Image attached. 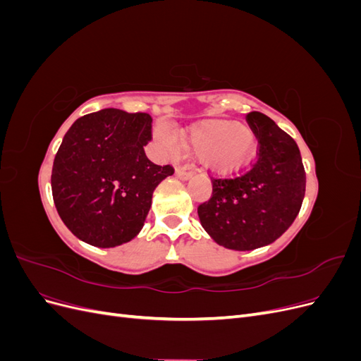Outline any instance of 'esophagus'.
<instances>
[{"instance_id":"esophagus-1","label":"esophagus","mask_w":361,"mask_h":361,"mask_svg":"<svg viewBox=\"0 0 361 361\" xmlns=\"http://www.w3.org/2000/svg\"><path fill=\"white\" fill-rule=\"evenodd\" d=\"M176 176L179 179H182V180H187V179H190L192 176V171H187V170L182 169V167H178L176 169Z\"/></svg>"}]
</instances>
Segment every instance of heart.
<instances>
[{"label":"heart","instance_id":"1","mask_svg":"<svg viewBox=\"0 0 361 361\" xmlns=\"http://www.w3.org/2000/svg\"><path fill=\"white\" fill-rule=\"evenodd\" d=\"M157 135L166 147H176L166 129H159ZM185 141L207 167L226 173L244 166L253 155L257 140L248 125L233 123L232 120H204L188 130Z\"/></svg>","mask_w":361,"mask_h":361}]
</instances>
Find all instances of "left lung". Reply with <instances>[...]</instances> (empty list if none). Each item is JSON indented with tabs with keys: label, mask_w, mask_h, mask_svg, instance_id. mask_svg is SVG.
Returning <instances> with one entry per match:
<instances>
[{
	"label": "left lung",
	"mask_w": 361,
	"mask_h": 361,
	"mask_svg": "<svg viewBox=\"0 0 361 361\" xmlns=\"http://www.w3.org/2000/svg\"><path fill=\"white\" fill-rule=\"evenodd\" d=\"M259 149L253 166L235 178H212L211 199L199 204L204 231L232 250H255L274 243L297 218L305 171L295 140L259 111L247 114Z\"/></svg>",
	"instance_id": "left-lung-1"
}]
</instances>
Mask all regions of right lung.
Returning <instances> with one entry per match:
<instances>
[{
  "mask_svg": "<svg viewBox=\"0 0 361 361\" xmlns=\"http://www.w3.org/2000/svg\"><path fill=\"white\" fill-rule=\"evenodd\" d=\"M152 117L105 108L80 117L54 158L51 188L57 212L81 241L102 248L135 238L158 183L171 166L147 159Z\"/></svg>",
  "mask_w": 361,
  "mask_h": 361,
  "instance_id": "add662e5",
  "label": "right lung"
}]
</instances>
